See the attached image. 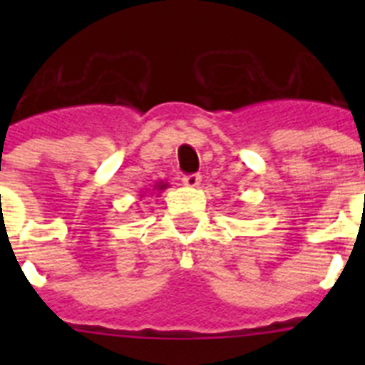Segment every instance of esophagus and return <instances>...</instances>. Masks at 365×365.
Here are the masks:
<instances>
[{"label":"esophagus","mask_w":365,"mask_h":365,"mask_svg":"<svg viewBox=\"0 0 365 365\" xmlns=\"http://www.w3.org/2000/svg\"><path fill=\"white\" fill-rule=\"evenodd\" d=\"M182 185L188 186V188H197L201 185V175L199 173H192V175L182 177Z\"/></svg>","instance_id":"obj_1"}]
</instances>
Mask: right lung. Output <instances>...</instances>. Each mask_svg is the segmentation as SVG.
Listing matches in <instances>:
<instances>
[{"mask_svg":"<svg viewBox=\"0 0 365 365\" xmlns=\"http://www.w3.org/2000/svg\"><path fill=\"white\" fill-rule=\"evenodd\" d=\"M168 186H170V185H168L166 180H157V182L153 185V188H151V193H160L163 190H166ZM144 195H146V192L140 193V197H144ZM157 197H159V195H157Z\"/></svg>","mask_w":365,"mask_h":365,"instance_id":"right-lung-1","label":"right lung"}]
</instances>
